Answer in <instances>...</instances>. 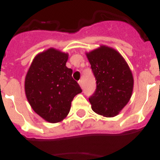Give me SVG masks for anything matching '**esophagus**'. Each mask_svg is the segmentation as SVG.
<instances>
[{
	"label": "esophagus",
	"instance_id": "34e87169",
	"mask_svg": "<svg viewBox=\"0 0 160 160\" xmlns=\"http://www.w3.org/2000/svg\"><path fill=\"white\" fill-rule=\"evenodd\" d=\"M78 84L80 85V87H82V80H79V81H78Z\"/></svg>",
	"mask_w": 160,
	"mask_h": 160
}]
</instances>
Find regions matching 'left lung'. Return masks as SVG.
<instances>
[{"instance_id":"8db88e82","label":"left lung","mask_w":160,"mask_h":160,"mask_svg":"<svg viewBox=\"0 0 160 160\" xmlns=\"http://www.w3.org/2000/svg\"><path fill=\"white\" fill-rule=\"evenodd\" d=\"M87 56L97 84L89 98L91 108L103 116H115L132 94L134 79L129 66L118 51L107 46H101Z\"/></svg>"}]
</instances>
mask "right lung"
<instances>
[{"label": "right lung", "instance_id": "right-lung-1", "mask_svg": "<svg viewBox=\"0 0 160 160\" xmlns=\"http://www.w3.org/2000/svg\"><path fill=\"white\" fill-rule=\"evenodd\" d=\"M68 54L50 48L37 55L25 77L26 98L32 110L49 122H60L70 112L81 87L66 67Z\"/></svg>", "mask_w": 160, "mask_h": 160}]
</instances>
